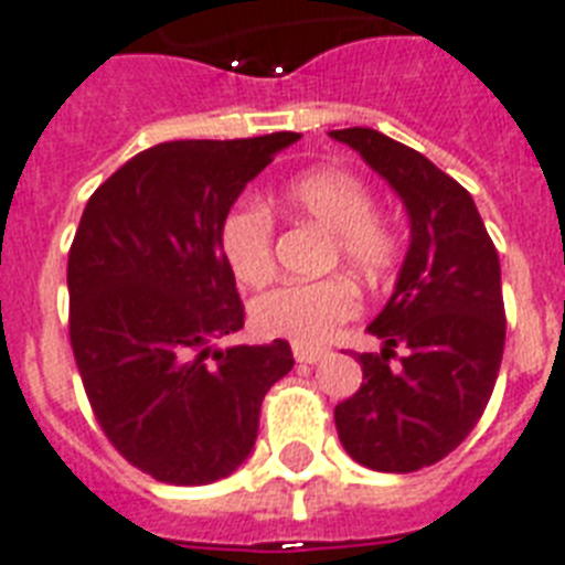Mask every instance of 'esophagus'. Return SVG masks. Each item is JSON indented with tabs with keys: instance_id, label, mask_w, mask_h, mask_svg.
<instances>
[{
	"instance_id": "1",
	"label": "esophagus",
	"mask_w": 565,
	"mask_h": 565,
	"mask_svg": "<svg viewBox=\"0 0 565 565\" xmlns=\"http://www.w3.org/2000/svg\"><path fill=\"white\" fill-rule=\"evenodd\" d=\"M292 356H296V362L313 365V362H319L322 356H328V351H324V348H313V345H301V342H292Z\"/></svg>"
}]
</instances>
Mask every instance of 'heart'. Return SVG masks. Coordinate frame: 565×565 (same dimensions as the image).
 <instances>
[{
  "instance_id": "heart-1",
  "label": "heart",
  "mask_w": 565,
  "mask_h": 565,
  "mask_svg": "<svg viewBox=\"0 0 565 565\" xmlns=\"http://www.w3.org/2000/svg\"><path fill=\"white\" fill-rule=\"evenodd\" d=\"M278 205L330 232V264H342L362 281L388 278L401 258V237L374 211L371 188L342 168H313L287 179ZM273 214L258 203H241L220 226V252L243 287H260L273 275ZM356 290L345 278L281 284L252 305V324L264 337H287L316 345L356 313Z\"/></svg>"
}]
</instances>
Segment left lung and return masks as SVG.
<instances>
[{
    "instance_id": "8db88e82",
    "label": "left lung",
    "mask_w": 565,
    "mask_h": 565,
    "mask_svg": "<svg viewBox=\"0 0 565 565\" xmlns=\"http://www.w3.org/2000/svg\"><path fill=\"white\" fill-rule=\"evenodd\" d=\"M386 179L412 241L392 298L369 324L380 354H360L362 386L337 406L339 441L356 465L412 473L449 456L479 424L505 351L497 246L473 196L426 156L369 127L330 130ZM404 356L391 365L393 348Z\"/></svg>"
}]
</instances>
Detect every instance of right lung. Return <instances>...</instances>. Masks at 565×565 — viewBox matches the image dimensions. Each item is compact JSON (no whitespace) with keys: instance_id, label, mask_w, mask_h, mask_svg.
Returning <instances> with one entry per match:
<instances>
[{"instance_id":"add662e5","label":"right lung","mask_w":565,"mask_h":565,"mask_svg":"<svg viewBox=\"0 0 565 565\" xmlns=\"http://www.w3.org/2000/svg\"><path fill=\"white\" fill-rule=\"evenodd\" d=\"M298 132L164 141L89 196L68 249V337L109 444L168 484L226 479L258 438L284 339L214 348L243 328L220 226Z\"/></svg>"}]
</instances>
